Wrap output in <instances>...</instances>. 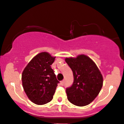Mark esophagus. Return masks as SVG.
I'll return each mask as SVG.
<instances>
[{"label": "esophagus", "mask_w": 124, "mask_h": 124, "mask_svg": "<svg viewBox=\"0 0 124 124\" xmlns=\"http://www.w3.org/2000/svg\"><path fill=\"white\" fill-rule=\"evenodd\" d=\"M61 85H62V86H63V85H64V80H62V81H61Z\"/></svg>", "instance_id": "obj_1"}]
</instances>
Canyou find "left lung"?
<instances>
[{"label": "left lung", "mask_w": 124, "mask_h": 124, "mask_svg": "<svg viewBox=\"0 0 124 124\" xmlns=\"http://www.w3.org/2000/svg\"><path fill=\"white\" fill-rule=\"evenodd\" d=\"M65 62L73 72L74 82L66 89L68 100L77 106L88 105L100 92L103 78L95 62L88 56L78 55L76 58H66Z\"/></svg>", "instance_id": "1"}]
</instances>
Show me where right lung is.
<instances>
[{
    "instance_id": "add662e5",
    "label": "right lung",
    "mask_w": 124,
    "mask_h": 124,
    "mask_svg": "<svg viewBox=\"0 0 124 124\" xmlns=\"http://www.w3.org/2000/svg\"><path fill=\"white\" fill-rule=\"evenodd\" d=\"M55 57L47 52L36 55L24 69L22 84L27 97L33 103L43 105L52 100L57 83L51 65Z\"/></svg>"
}]
</instances>
